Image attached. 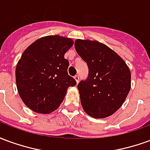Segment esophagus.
<instances>
[{"label":"esophagus","instance_id":"1","mask_svg":"<svg viewBox=\"0 0 150 150\" xmlns=\"http://www.w3.org/2000/svg\"><path fill=\"white\" fill-rule=\"evenodd\" d=\"M74 79H75V81H76V83H78L79 80V75H75V77H74Z\"/></svg>","mask_w":150,"mask_h":150}]
</instances>
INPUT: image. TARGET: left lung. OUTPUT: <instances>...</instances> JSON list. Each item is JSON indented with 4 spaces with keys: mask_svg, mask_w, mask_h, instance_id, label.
I'll list each match as a JSON object with an SVG mask.
<instances>
[{
    "mask_svg": "<svg viewBox=\"0 0 150 150\" xmlns=\"http://www.w3.org/2000/svg\"><path fill=\"white\" fill-rule=\"evenodd\" d=\"M75 48L89 69L87 80L78 85L83 109L93 118L110 116L130 91L129 67L117 53L96 40L76 39Z\"/></svg>",
    "mask_w": 150,
    "mask_h": 150,
    "instance_id": "8db88e82",
    "label": "left lung"
}]
</instances>
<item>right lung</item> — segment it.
Masks as SVG:
<instances>
[{"instance_id":"right-lung-1","label":"right lung","mask_w":150,"mask_h":150,"mask_svg":"<svg viewBox=\"0 0 150 150\" xmlns=\"http://www.w3.org/2000/svg\"><path fill=\"white\" fill-rule=\"evenodd\" d=\"M72 38L48 35L34 41L21 54L15 76L18 94L26 106L37 113L48 114L59 108L69 87L76 85L67 74L64 54Z\"/></svg>"}]
</instances>
